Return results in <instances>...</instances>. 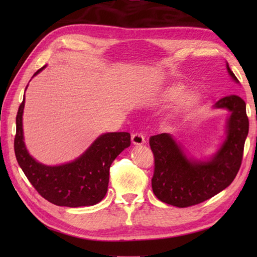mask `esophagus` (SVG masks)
Masks as SVG:
<instances>
[{
    "instance_id": "1",
    "label": "esophagus",
    "mask_w": 257,
    "mask_h": 257,
    "mask_svg": "<svg viewBox=\"0 0 257 257\" xmlns=\"http://www.w3.org/2000/svg\"><path fill=\"white\" fill-rule=\"evenodd\" d=\"M132 141L134 145H144L146 143L145 136L141 133H135L132 136Z\"/></svg>"
}]
</instances>
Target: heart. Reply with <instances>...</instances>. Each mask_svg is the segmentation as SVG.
Masks as SVG:
<instances>
[{"instance_id":"heart-1","label":"heart","mask_w":257,"mask_h":257,"mask_svg":"<svg viewBox=\"0 0 257 257\" xmlns=\"http://www.w3.org/2000/svg\"><path fill=\"white\" fill-rule=\"evenodd\" d=\"M182 92H183V90L181 88H179V87H177V88H173L169 91L168 98L169 99H178V98L181 97Z\"/></svg>"}]
</instances>
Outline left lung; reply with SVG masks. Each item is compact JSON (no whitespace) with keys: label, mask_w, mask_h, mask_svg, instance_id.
Returning <instances> with one entry per match:
<instances>
[{"label":"left lung","mask_w":257,"mask_h":257,"mask_svg":"<svg viewBox=\"0 0 257 257\" xmlns=\"http://www.w3.org/2000/svg\"><path fill=\"white\" fill-rule=\"evenodd\" d=\"M227 72L238 83L228 65ZM215 107L228 109L231 116L225 143L210 161L189 160L168 134L149 138L155 158L151 185L160 201L178 207L192 206L211 199L235 179L242 165L244 144L248 134L246 103L241 97L232 95L222 98Z\"/></svg>","instance_id":"left-lung-1"}]
</instances>
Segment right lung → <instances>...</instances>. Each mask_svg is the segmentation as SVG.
I'll return each instance as SVG.
<instances>
[{
  "label": "right lung",
  "instance_id": "obj_1",
  "mask_svg": "<svg viewBox=\"0 0 257 257\" xmlns=\"http://www.w3.org/2000/svg\"><path fill=\"white\" fill-rule=\"evenodd\" d=\"M44 68L38 69L34 76ZM24 101L25 97L16 114L14 151L31 184L45 200L58 206H89L100 202L107 193L112 161L132 144L130 134L101 135L78 159L63 166L47 167L36 162L25 148L22 128Z\"/></svg>",
  "mask_w": 257,
  "mask_h": 257
}]
</instances>
